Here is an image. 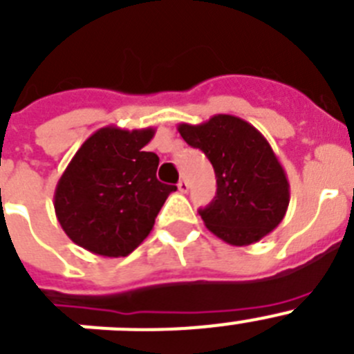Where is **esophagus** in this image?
Returning <instances> with one entry per match:
<instances>
[{"mask_svg":"<svg viewBox=\"0 0 354 354\" xmlns=\"http://www.w3.org/2000/svg\"><path fill=\"white\" fill-rule=\"evenodd\" d=\"M177 187H179L180 193H187V189H189V184L186 183V180H179V184H177Z\"/></svg>","mask_w":354,"mask_h":354,"instance_id":"esophagus-1","label":"esophagus"}]
</instances>
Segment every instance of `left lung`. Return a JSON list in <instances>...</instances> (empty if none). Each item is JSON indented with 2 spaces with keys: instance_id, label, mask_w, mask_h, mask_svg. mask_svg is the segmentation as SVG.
<instances>
[{
  "instance_id": "obj_1",
  "label": "left lung",
  "mask_w": 354,
  "mask_h": 354,
  "mask_svg": "<svg viewBox=\"0 0 354 354\" xmlns=\"http://www.w3.org/2000/svg\"><path fill=\"white\" fill-rule=\"evenodd\" d=\"M187 145L207 156L216 196L200 216L214 236L232 246L261 241L286 216L290 187L282 162L259 129L234 115H214L198 126L179 124Z\"/></svg>"
}]
</instances>
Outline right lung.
<instances>
[{"instance_id":"right-lung-1","label":"right lung","mask_w":354,"mask_h":354,"mask_svg":"<svg viewBox=\"0 0 354 354\" xmlns=\"http://www.w3.org/2000/svg\"><path fill=\"white\" fill-rule=\"evenodd\" d=\"M154 127L108 126L84 140L55 189V212L77 246L126 257L154 227L165 200L177 187L156 177L159 158L147 152Z\"/></svg>"}]
</instances>
